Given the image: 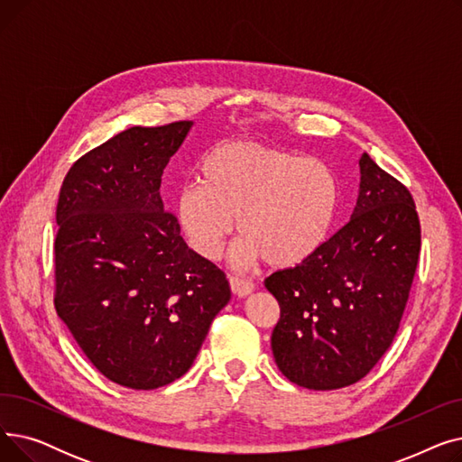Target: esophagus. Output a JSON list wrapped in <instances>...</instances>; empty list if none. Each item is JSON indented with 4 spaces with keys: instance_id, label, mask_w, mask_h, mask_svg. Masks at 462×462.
<instances>
[{
    "instance_id": "obj_1",
    "label": "esophagus",
    "mask_w": 462,
    "mask_h": 462,
    "mask_svg": "<svg viewBox=\"0 0 462 462\" xmlns=\"http://www.w3.org/2000/svg\"><path fill=\"white\" fill-rule=\"evenodd\" d=\"M230 288L232 292L239 298H245L249 294H253L254 290V284L251 281H245V279H239V277H230Z\"/></svg>"
}]
</instances>
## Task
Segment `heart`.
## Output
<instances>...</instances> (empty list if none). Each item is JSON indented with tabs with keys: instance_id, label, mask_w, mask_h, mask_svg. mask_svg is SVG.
Returning a JSON list of instances; mask_svg holds the SVG:
<instances>
[{
	"instance_id": "obj_1",
	"label": "heart",
	"mask_w": 462,
	"mask_h": 462,
	"mask_svg": "<svg viewBox=\"0 0 462 462\" xmlns=\"http://www.w3.org/2000/svg\"><path fill=\"white\" fill-rule=\"evenodd\" d=\"M200 183L176 197V218L189 247L206 260L223 254L234 232L244 236L234 262L268 260L296 268L326 244L338 199L331 168L256 142H225L200 166Z\"/></svg>"
}]
</instances>
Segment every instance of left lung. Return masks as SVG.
Segmentation results:
<instances>
[{
  "instance_id": "8db88e82",
  "label": "left lung",
  "mask_w": 462,
  "mask_h": 462,
  "mask_svg": "<svg viewBox=\"0 0 462 462\" xmlns=\"http://www.w3.org/2000/svg\"><path fill=\"white\" fill-rule=\"evenodd\" d=\"M350 221L307 262L263 281L279 301V371L307 390L356 383L392 346L421 247L408 189L367 155Z\"/></svg>"
}]
</instances>
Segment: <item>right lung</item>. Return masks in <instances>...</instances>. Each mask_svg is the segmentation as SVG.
<instances>
[{"label": "right lung", "instance_id": "1", "mask_svg": "<svg viewBox=\"0 0 462 462\" xmlns=\"http://www.w3.org/2000/svg\"><path fill=\"white\" fill-rule=\"evenodd\" d=\"M192 121L131 127L80 157L56 209V310L93 365L131 390L183 376L230 301L223 270L189 249L161 178Z\"/></svg>", "mask_w": 462, "mask_h": 462}]
</instances>
